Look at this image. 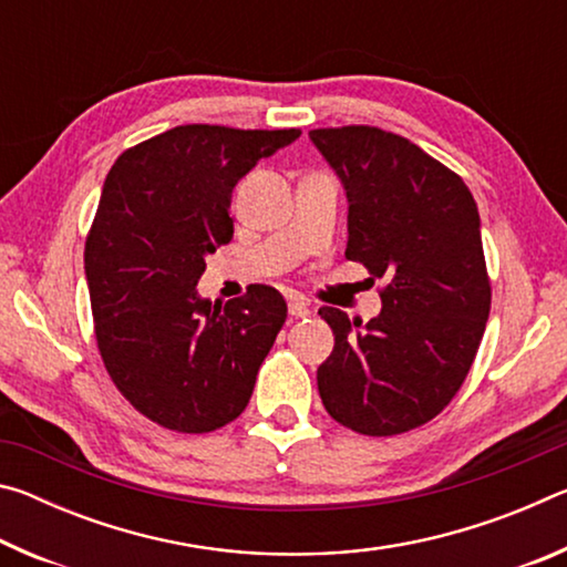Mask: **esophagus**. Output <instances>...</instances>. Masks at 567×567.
Masks as SVG:
<instances>
[{
	"mask_svg": "<svg viewBox=\"0 0 567 567\" xmlns=\"http://www.w3.org/2000/svg\"><path fill=\"white\" fill-rule=\"evenodd\" d=\"M287 310H290V315L295 320H300V318H307V315H310V307H307L300 297H292L290 300V305H287Z\"/></svg>",
	"mask_w": 567,
	"mask_h": 567,
	"instance_id": "1",
	"label": "esophagus"
}]
</instances>
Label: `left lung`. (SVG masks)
<instances>
[{
	"instance_id": "8db88e82",
	"label": "left lung",
	"mask_w": 567,
	"mask_h": 567,
	"mask_svg": "<svg viewBox=\"0 0 567 567\" xmlns=\"http://www.w3.org/2000/svg\"><path fill=\"white\" fill-rule=\"evenodd\" d=\"M348 195V249L382 280L362 328L320 307L334 348L318 368L324 410L370 437L415 430L463 385L491 315L480 215L460 175L410 140L370 124L312 130Z\"/></svg>"
}]
</instances>
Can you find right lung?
<instances>
[{"instance_id":"obj_1","label":"right lung","mask_w":567,"mask_h":567,"mask_svg":"<svg viewBox=\"0 0 567 567\" xmlns=\"http://www.w3.org/2000/svg\"><path fill=\"white\" fill-rule=\"evenodd\" d=\"M300 130L182 124L124 150L84 243L94 338L130 405L175 433H213L247 408L287 318L249 285L227 305L197 295L205 257L233 239V189Z\"/></svg>"}]
</instances>
